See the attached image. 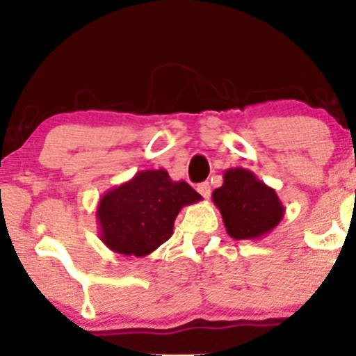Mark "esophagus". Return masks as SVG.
<instances>
[{
  "label": "esophagus",
  "mask_w": 356,
  "mask_h": 356,
  "mask_svg": "<svg viewBox=\"0 0 356 356\" xmlns=\"http://www.w3.org/2000/svg\"><path fill=\"white\" fill-rule=\"evenodd\" d=\"M197 192L202 195L204 199L209 197V195H211V186H209V182L199 184V186H197Z\"/></svg>",
  "instance_id": "obj_1"
}]
</instances>
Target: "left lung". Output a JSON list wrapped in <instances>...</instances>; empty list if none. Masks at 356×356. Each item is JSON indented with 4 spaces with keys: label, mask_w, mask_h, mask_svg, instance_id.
Masks as SVG:
<instances>
[{
    "label": "left lung",
    "mask_w": 356,
    "mask_h": 356,
    "mask_svg": "<svg viewBox=\"0 0 356 356\" xmlns=\"http://www.w3.org/2000/svg\"><path fill=\"white\" fill-rule=\"evenodd\" d=\"M222 177V186L212 192V201L231 238L261 239L281 222L283 202L276 191L259 181L254 172L234 167L224 170Z\"/></svg>",
    "instance_id": "8db88e82"
}]
</instances>
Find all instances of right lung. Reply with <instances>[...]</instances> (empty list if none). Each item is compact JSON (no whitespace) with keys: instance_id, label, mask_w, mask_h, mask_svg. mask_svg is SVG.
Wrapping results in <instances>:
<instances>
[{"instance_id":"right-lung-1","label":"right lung","mask_w":356,"mask_h":356,"mask_svg":"<svg viewBox=\"0 0 356 356\" xmlns=\"http://www.w3.org/2000/svg\"><path fill=\"white\" fill-rule=\"evenodd\" d=\"M201 199L187 182L172 181L165 169L140 170L100 197L102 243L118 254L144 257L172 236L182 207Z\"/></svg>"}]
</instances>
